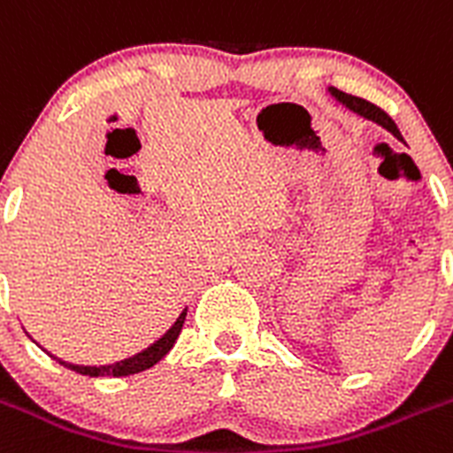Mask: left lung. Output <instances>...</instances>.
I'll return each mask as SVG.
<instances>
[{
    "label": "left lung",
    "instance_id": "1",
    "mask_svg": "<svg viewBox=\"0 0 453 453\" xmlns=\"http://www.w3.org/2000/svg\"><path fill=\"white\" fill-rule=\"evenodd\" d=\"M331 93L335 96L337 100H340L342 104H346L350 111L360 113V116L366 118V120L378 122V125H382L384 129L391 131L393 136L398 138V141H403V136H400V131H398V127H395V122H393L391 118L382 111V109L375 107L373 103H369V100H365V98H357V96H349V93L340 91V88H335V87H331Z\"/></svg>",
    "mask_w": 453,
    "mask_h": 453
}]
</instances>
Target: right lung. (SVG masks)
Instances as JSON below:
<instances>
[{"mask_svg":"<svg viewBox=\"0 0 453 453\" xmlns=\"http://www.w3.org/2000/svg\"><path fill=\"white\" fill-rule=\"evenodd\" d=\"M185 315H188V311L180 312V317L174 322V326L169 328L167 333H165L163 337H160L158 342H154V344L150 346V349H145L142 353L134 355V357H127V360H120L116 362V365H107V366H78V365H69V362H62V360H55L60 362L62 366H66V369L75 371V373L80 375H88V378H103V375H111V378H122V375H134V373H141V371H147L150 366H154L156 362H160L165 357V355L169 353V349L174 346V342L179 340L180 335V328H183V322H185Z\"/></svg>","mask_w":453,"mask_h":453,"instance_id":"add662e5","label":"right lung"}]
</instances>
